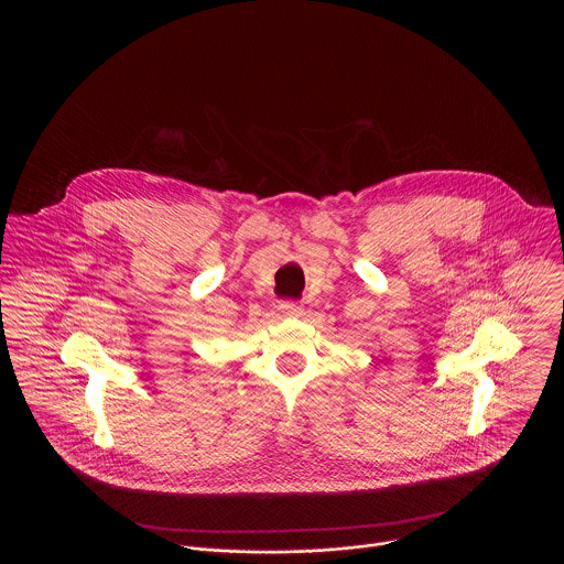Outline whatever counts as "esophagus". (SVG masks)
Segmentation results:
<instances>
[{
  "label": "esophagus",
  "instance_id": "esophagus-1",
  "mask_svg": "<svg viewBox=\"0 0 564 564\" xmlns=\"http://www.w3.org/2000/svg\"><path fill=\"white\" fill-rule=\"evenodd\" d=\"M280 311L286 317H297V315H302V304L295 300H284V302H280Z\"/></svg>",
  "mask_w": 564,
  "mask_h": 564
}]
</instances>
